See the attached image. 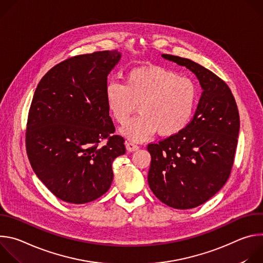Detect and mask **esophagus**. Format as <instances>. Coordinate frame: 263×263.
<instances>
[{
	"mask_svg": "<svg viewBox=\"0 0 263 263\" xmlns=\"http://www.w3.org/2000/svg\"><path fill=\"white\" fill-rule=\"evenodd\" d=\"M126 148H127V151H129V152H135V151H137V149H139V146L137 144L131 142V141H127L126 142Z\"/></svg>",
	"mask_w": 263,
	"mask_h": 263,
	"instance_id": "34e87169",
	"label": "esophagus"
}]
</instances>
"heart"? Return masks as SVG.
Segmentation results:
<instances>
[{
    "instance_id": "1",
    "label": "heart",
    "mask_w": 263,
    "mask_h": 263,
    "mask_svg": "<svg viewBox=\"0 0 263 263\" xmlns=\"http://www.w3.org/2000/svg\"><path fill=\"white\" fill-rule=\"evenodd\" d=\"M105 99L110 114L122 125L137 104L140 115L121 131L133 141H142L156 131L162 137L176 135L189 125L198 103V88L172 69L145 65L128 70L124 84L108 82Z\"/></svg>"
}]
</instances>
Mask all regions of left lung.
<instances>
[{"mask_svg": "<svg viewBox=\"0 0 263 263\" xmlns=\"http://www.w3.org/2000/svg\"><path fill=\"white\" fill-rule=\"evenodd\" d=\"M192 70L203 89L196 114L180 133L149 143L148 186L164 204L176 209L198 207L227 182L239 133L235 99L220 78L187 58L162 54Z\"/></svg>", "mask_w": 263, "mask_h": 263, "instance_id": "left-lung-1", "label": "left lung"}]
</instances>
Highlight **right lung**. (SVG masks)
Instances as JSON below:
<instances>
[{
    "instance_id": "right-lung-1",
    "label": "right lung",
    "mask_w": 263,
    "mask_h": 263,
    "mask_svg": "<svg viewBox=\"0 0 263 263\" xmlns=\"http://www.w3.org/2000/svg\"><path fill=\"white\" fill-rule=\"evenodd\" d=\"M122 55L117 50L70 57L52 67L30 106L26 148L39 179L58 199L85 204L103 196L114 180L112 162L126 153L114 135L105 99L107 76ZM107 139L105 146L99 145Z\"/></svg>"
}]
</instances>
